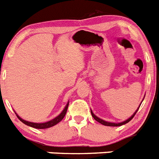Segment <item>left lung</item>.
Returning <instances> with one entry per match:
<instances>
[{
  "label": "left lung",
  "mask_w": 159,
  "mask_h": 159,
  "mask_svg": "<svg viewBox=\"0 0 159 159\" xmlns=\"http://www.w3.org/2000/svg\"><path fill=\"white\" fill-rule=\"evenodd\" d=\"M138 110H139V109H138ZM138 110L136 111L135 112H134V115H133V116H131V117H130V118H129L128 119H127V120H126V121L123 122V123H108V122L103 121V120H102V119H99V118H98V117H97V116H95V115H94V114H93V112L92 111H91V113H92V117H93L94 119H95V120H96L97 122H99V123H101V124L104 125V126H109V127H119V126H122V125H123V124H126V123H128V122H130V120H131V119H133V118H134V116H135V114H136V112L138 111Z\"/></svg>",
  "instance_id": "left-lung-1"
}]
</instances>
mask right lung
Masks as SVG:
<instances>
[{
	"label": "right lung",
	"instance_id": "add662e5",
	"mask_svg": "<svg viewBox=\"0 0 159 159\" xmlns=\"http://www.w3.org/2000/svg\"><path fill=\"white\" fill-rule=\"evenodd\" d=\"M69 103V102H68ZM68 103H67V105H66L65 108L64 109V111H63L57 117H56L55 119H53L52 120H51V121H48L47 122V123H31V122H28V121H25V120H24V119H22L21 118L19 117V116L16 115V116H17L18 119L20 120V121L22 122L23 123H25V125H28V126H29V127H34V128H36V129H45V128H48V127H53V126H55L56 124H57L58 123H60L61 120H62L63 119H64V117L65 116L66 113H67V107H68Z\"/></svg>",
	"mask_w": 159,
	"mask_h": 159
}]
</instances>
